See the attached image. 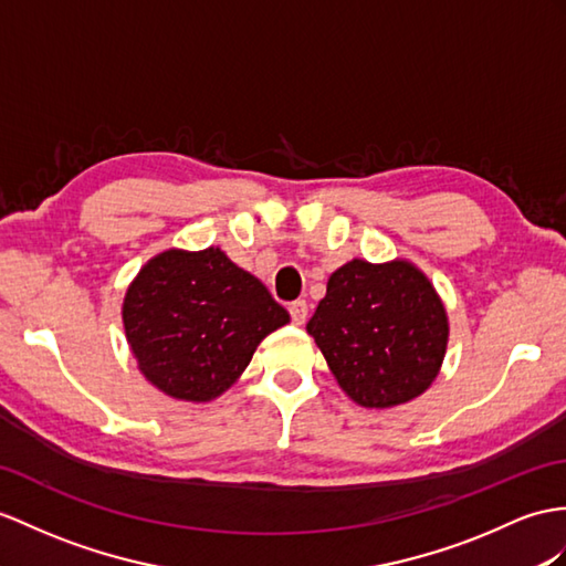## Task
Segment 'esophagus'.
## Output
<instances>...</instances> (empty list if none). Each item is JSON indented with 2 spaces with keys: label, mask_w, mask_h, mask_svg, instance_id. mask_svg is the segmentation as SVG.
Masks as SVG:
<instances>
[{
  "label": "esophagus",
  "mask_w": 566,
  "mask_h": 566,
  "mask_svg": "<svg viewBox=\"0 0 566 566\" xmlns=\"http://www.w3.org/2000/svg\"><path fill=\"white\" fill-rule=\"evenodd\" d=\"M287 312H291V319L293 324H305L307 322V302L305 300H295L291 302V307H287Z\"/></svg>",
  "instance_id": "obj_1"
}]
</instances>
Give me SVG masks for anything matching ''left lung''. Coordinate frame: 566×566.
<instances>
[{
	"label": "left lung",
	"instance_id": "left-lung-1",
	"mask_svg": "<svg viewBox=\"0 0 566 566\" xmlns=\"http://www.w3.org/2000/svg\"><path fill=\"white\" fill-rule=\"evenodd\" d=\"M307 334L357 406L391 408L430 389L449 322L434 285L410 261L353 259L331 273Z\"/></svg>",
	"mask_w": 566,
	"mask_h": 566
}]
</instances>
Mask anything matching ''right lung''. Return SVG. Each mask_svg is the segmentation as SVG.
Masks as SVG:
<instances>
[{
    "instance_id": "add662e5",
    "label": "right lung",
    "mask_w": 566,
    "mask_h": 566,
    "mask_svg": "<svg viewBox=\"0 0 566 566\" xmlns=\"http://www.w3.org/2000/svg\"><path fill=\"white\" fill-rule=\"evenodd\" d=\"M122 322L156 389L206 403L238 381L259 343L291 314L250 271L209 247L150 259L124 295Z\"/></svg>"
}]
</instances>
